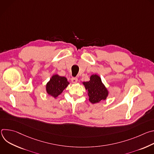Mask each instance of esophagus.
<instances>
[{
  "label": "esophagus",
  "mask_w": 154,
  "mask_h": 154,
  "mask_svg": "<svg viewBox=\"0 0 154 154\" xmlns=\"http://www.w3.org/2000/svg\"><path fill=\"white\" fill-rule=\"evenodd\" d=\"M77 81H78L77 78H76V77H72V78H71V82H72L73 83H76L77 82Z\"/></svg>",
  "instance_id": "obj_1"
}]
</instances>
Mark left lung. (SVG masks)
I'll return each instance as SVG.
<instances>
[{
    "instance_id": "8db88e82",
    "label": "left lung",
    "mask_w": 154,
    "mask_h": 154,
    "mask_svg": "<svg viewBox=\"0 0 154 154\" xmlns=\"http://www.w3.org/2000/svg\"><path fill=\"white\" fill-rule=\"evenodd\" d=\"M83 84L88 91L89 100L92 103H96L106 99L108 91L102 82L100 77L97 74L91 75L90 80L83 82Z\"/></svg>"
}]
</instances>
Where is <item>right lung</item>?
<instances>
[{
  "instance_id": "add662e5",
  "label": "right lung",
  "mask_w": 154,
  "mask_h": 154,
  "mask_svg": "<svg viewBox=\"0 0 154 154\" xmlns=\"http://www.w3.org/2000/svg\"><path fill=\"white\" fill-rule=\"evenodd\" d=\"M69 83L67 79L58 74L52 75L46 84V91L49 95L56 98L66 88Z\"/></svg>"
}]
</instances>
